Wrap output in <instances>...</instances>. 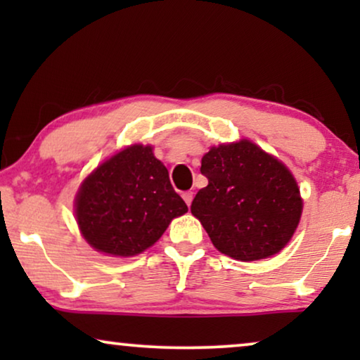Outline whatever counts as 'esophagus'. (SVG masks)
Returning <instances> with one entry per match:
<instances>
[{"label": "esophagus", "mask_w": 360, "mask_h": 360, "mask_svg": "<svg viewBox=\"0 0 360 360\" xmlns=\"http://www.w3.org/2000/svg\"><path fill=\"white\" fill-rule=\"evenodd\" d=\"M181 198H184L185 203L190 206L191 200H193V191H184V193H181Z\"/></svg>", "instance_id": "34e87169"}]
</instances>
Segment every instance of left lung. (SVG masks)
<instances>
[{
  "label": "left lung",
  "mask_w": 360,
  "mask_h": 360,
  "mask_svg": "<svg viewBox=\"0 0 360 360\" xmlns=\"http://www.w3.org/2000/svg\"><path fill=\"white\" fill-rule=\"evenodd\" d=\"M200 170L208 185L196 193L190 210L219 252L250 262L288 244L303 201L282 162L243 139L211 147Z\"/></svg>",
  "instance_id": "1"
}]
</instances>
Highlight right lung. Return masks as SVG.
I'll use <instances>...</instances> for the list:
<instances>
[{
  "label": "right lung",
  "mask_w": 360,
  "mask_h": 360,
  "mask_svg": "<svg viewBox=\"0 0 360 360\" xmlns=\"http://www.w3.org/2000/svg\"><path fill=\"white\" fill-rule=\"evenodd\" d=\"M188 206L150 146L117 152L83 181L75 200L78 228L100 252L131 257L154 245Z\"/></svg>",
  "instance_id": "right-lung-1"
}]
</instances>
